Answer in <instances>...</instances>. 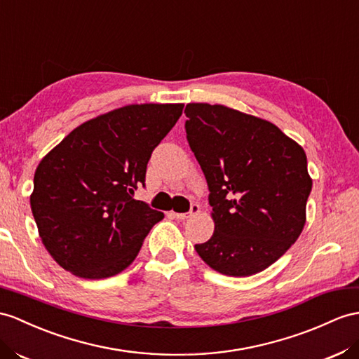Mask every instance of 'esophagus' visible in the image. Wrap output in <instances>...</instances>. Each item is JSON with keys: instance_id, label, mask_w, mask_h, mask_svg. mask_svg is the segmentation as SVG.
<instances>
[{"instance_id": "obj_1", "label": "esophagus", "mask_w": 359, "mask_h": 359, "mask_svg": "<svg viewBox=\"0 0 359 359\" xmlns=\"http://www.w3.org/2000/svg\"><path fill=\"white\" fill-rule=\"evenodd\" d=\"M198 212H200V206H198L197 203H194V205H191V210H189V212H187V214L171 212V217H172V218H177V219H188V218H191V217L198 215Z\"/></svg>"}]
</instances>
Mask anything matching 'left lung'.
Wrapping results in <instances>:
<instances>
[{"label": "left lung", "mask_w": 359, "mask_h": 359, "mask_svg": "<svg viewBox=\"0 0 359 359\" xmlns=\"http://www.w3.org/2000/svg\"><path fill=\"white\" fill-rule=\"evenodd\" d=\"M185 114L215 223L196 252L226 276L259 273L296 243L306 223L312 179L305 150L273 123L223 104L189 103Z\"/></svg>", "instance_id": "8db88e82"}]
</instances>
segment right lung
Wrapping results in <instances>:
<instances>
[{
  "label": "right lung",
  "instance_id": "1",
  "mask_svg": "<svg viewBox=\"0 0 359 359\" xmlns=\"http://www.w3.org/2000/svg\"><path fill=\"white\" fill-rule=\"evenodd\" d=\"M183 104H128L76 127L34 172L32 212L42 244L83 279L126 270L163 214L141 200L151 151Z\"/></svg>",
  "mask_w": 359,
  "mask_h": 359
}]
</instances>
